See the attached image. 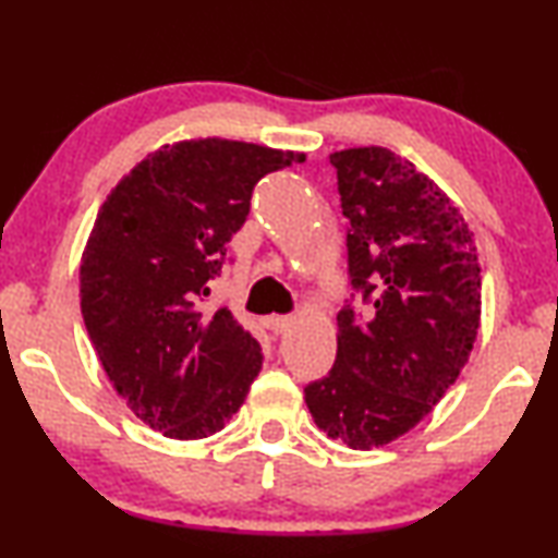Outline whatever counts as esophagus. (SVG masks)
I'll return each instance as SVG.
<instances>
[{"label":"esophagus","instance_id":"34e87169","mask_svg":"<svg viewBox=\"0 0 558 558\" xmlns=\"http://www.w3.org/2000/svg\"><path fill=\"white\" fill-rule=\"evenodd\" d=\"M294 325V317H289V315H271L269 319H266V327H269V330H274V332H287L289 327Z\"/></svg>","mask_w":558,"mask_h":558}]
</instances>
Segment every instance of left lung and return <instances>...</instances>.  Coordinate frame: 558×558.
<instances>
[{"label":"left lung","instance_id":"1","mask_svg":"<svg viewBox=\"0 0 558 558\" xmlns=\"http://www.w3.org/2000/svg\"><path fill=\"white\" fill-rule=\"evenodd\" d=\"M350 220V284L330 376L304 388L315 424L350 449L399 439L437 407L477 340L475 233L429 174L386 147L332 151Z\"/></svg>","mask_w":558,"mask_h":558}]
</instances>
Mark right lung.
I'll return each instance as SVG.
<instances>
[{"instance_id":"right-lung-1","label":"right lung","mask_w":558,"mask_h":558,"mask_svg":"<svg viewBox=\"0 0 558 558\" xmlns=\"http://www.w3.org/2000/svg\"><path fill=\"white\" fill-rule=\"evenodd\" d=\"M304 151L251 142L162 144L106 195L81 256L88 338L136 418L170 439L220 432L262 371L258 342L231 310L201 300L246 223L251 190Z\"/></svg>"}]
</instances>
